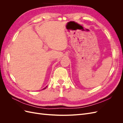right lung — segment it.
<instances>
[{
  "instance_id": "add662e5",
  "label": "right lung",
  "mask_w": 123,
  "mask_h": 123,
  "mask_svg": "<svg viewBox=\"0 0 123 123\" xmlns=\"http://www.w3.org/2000/svg\"><path fill=\"white\" fill-rule=\"evenodd\" d=\"M46 87H45V88H43V89H46Z\"/></svg>"
}]
</instances>
